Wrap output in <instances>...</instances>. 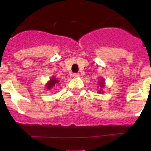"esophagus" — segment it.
Returning <instances> with one entry per match:
<instances>
[{"label":"esophagus","instance_id":"esophagus-1","mask_svg":"<svg viewBox=\"0 0 151 151\" xmlns=\"http://www.w3.org/2000/svg\"><path fill=\"white\" fill-rule=\"evenodd\" d=\"M72 76L74 77H78L79 76H80V74H79V73H74V74H73Z\"/></svg>","mask_w":151,"mask_h":151}]
</instances>
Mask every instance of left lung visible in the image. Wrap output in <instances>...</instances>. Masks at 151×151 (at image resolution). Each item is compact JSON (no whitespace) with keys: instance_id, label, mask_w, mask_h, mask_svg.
Returning <instances> with one entry per match:
<instances>
[{"instance_id":"left-lung-1","label":"left lung","mask_w":151,"mask_h":151,"mask_svg":"<svg viewBox=\"0 0 151 151\" xmlns=\"http://www.w3.org/2000/svg\"><path fill=\"white\" fill-rule=\"evenodd\" d=\"M100 83V85H101V87H103V86H104V83H103V82H101V83ZM99 93H101V91H99Z\"/></svg>"}]
</instances>
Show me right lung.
Instances as JSON below:
<instances>
[{"mask_svg":"<svg viewBox=\"0 0 151 151\" xmlns=\"http://www.w3.org/2000/svg\"><path fill=\"white\" fill-rule=\"evenodd\" d=\"M59 82V80H56L55 77H52V78L50 79V81L47 84V89H51L52 88L53 86H55V85L56 84V83H58Z\"/></svg>","mask_w":151,"mask_h":151,"instance_id":"add662e5","label":"right lung"}]
</instances>
